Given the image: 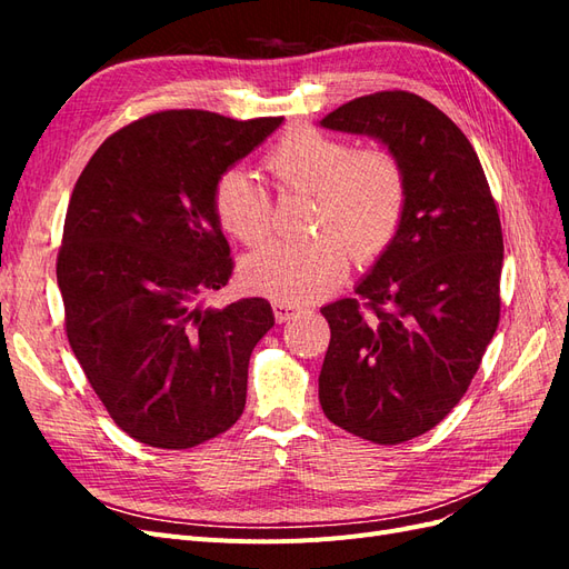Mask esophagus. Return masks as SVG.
Listing matches in <instances>:
<instances>
[{
    "mask_svg": "<svg viewBox=\"0 0 569 569\" xmlns=\"http://www.w3.org/2000/svg\"><path fill=\"white\" fill-rule=\"evenodd\" d=\"M272 313H274V320H278V322H287L289 318H295L299 313V308L291 306V303H284V301H274Z\"/></svg>",
    "mask_w": 569,
    "mask_h": 569,
    "instance_id": "obj_1",
    "label": "esophagus"
}]
</instances>
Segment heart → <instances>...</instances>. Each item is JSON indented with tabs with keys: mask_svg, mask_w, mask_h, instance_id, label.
I'll return each mask as SVG.
<instances>
[{
	"mask_svg": "<svg viewBox=\"0 0 569 569\" xmlns=\"http://www.w3.org/2000/svg\"><path fill=\"white\" fill-rule=\"evenodd\" d=\"M266 166L287 189L316 197L313 230L301 244L270 242L242 263V280L258 295L301 303L332 291L358 261L380 256L399 230L406 209L401 161L389 149H356L316 128H295L270 149ZM220 228L242 244L263 242L270 230L266 189L242 168L222 173L213 187Z\"/></svg>",
	"mask_w": 569,
	"mask_h": 569,
	"instance_id": "b5f03b06",
	"label": "heart"
}]
</instances>
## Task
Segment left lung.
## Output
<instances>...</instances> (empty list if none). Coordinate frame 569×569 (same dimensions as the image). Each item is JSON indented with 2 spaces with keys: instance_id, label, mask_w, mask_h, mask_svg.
Listing matches in <instances>:
<instances>
[{
  "instance_id": "left-lung-1",
  "label": "left lung",
  "mask_w": 569,
  "mask_h": 569,
  "mask_svg": "<svg viewBox=\"0 0 569 569\" xmlns=\"http://www.w3.org/2000/svg\"><path fill=\"white\" fill-rule=\"evenodd\" d=\"M368 134L401 161L406 209L391 244L320 308L332 339L320 370L327 420L393 446L439 425L468 391L501 313L503 232L468 137L410 92L358 97L320 120Z\"/></svg>"
}]
</instances>
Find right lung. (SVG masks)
Wrapping results in <instances>:
<instances>
[{"label": "right lung", "instance_id": "obj_1", "mask_svg": "<svg viewBox=\"0 0 569 569\" xmlns=\"http://www.w3.org/2000/svg\"><path fill=\"white\" fill-rule=\"evenodd\" d=\"M282 120L151 113L113 132L73 187L57 261L66 335L137 441L192 449L244 412L249 358L274 316L258 297L201 303L232 274L213 187Z\"/></svg>", "mask_w": 569, "mask_h": 569}]
</instances>
